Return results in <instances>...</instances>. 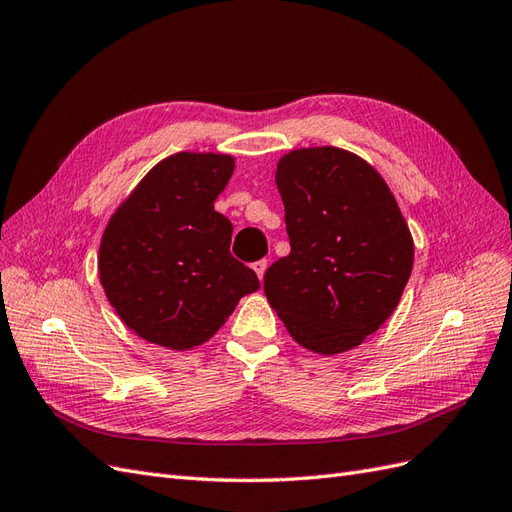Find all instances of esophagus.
I'll return each mask as SVG.
<instances>
[{"instance_id":"esophagus-1","label":"esophagus","mask_w":512,"mask_h":512,"mask_svg":"<svg viewBox=\"0 0 512 512\" xmlns=\"http://www.w3.org/2000/svg\"><path fill=\"white\" fill-rule=\"evenodd\" d=\"M266 268H268V261H266V259H259V261H255V264H253V270H255V274H257V279H259V281L264 279Z\"/></svg>"}]
</instances>
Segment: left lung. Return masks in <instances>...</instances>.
<instances>
[{
	"label": "left lung",
	"instance_id": "1",
	"mask_svg": "<svg viewBox=\"0 0 512 512\" xmlns=\"http://www.w3.org/2000/svg\"><path fill=\"white\" fill-rule=\"evenodd\" d=\"M274 180L291 251L266 270V298L296 343L343 354L397 309L414 266L410 227L382 175L347 150H291Z\"/></svg>",
	"mask_w": 512,
	"mask_h": 512
}]
</instances>
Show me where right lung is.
<instances>
[{"label":"right lung","mask_w":512,"mask_h":512,"mask_svg":"<svg viewBox=\"0 0 512 512\" xmlns=\"http://www.w3.org/2000/svg\"><path fill=\"white\" fill-rule=\"evenodd\" d=\"M236 160L178 152L154 165L113 212L98 276L124 324L148 343L186 352L210 341L257 274L229 253L231 223L214 210Z\"/></svg>","instance_id":"right-lung-1"}]
</instances>
